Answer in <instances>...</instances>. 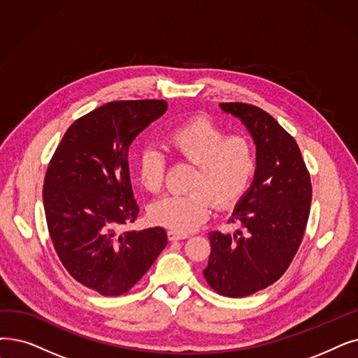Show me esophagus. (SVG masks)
Returning a JSON list of instances; mask_svg holds the SVG:
<instances>
[{
  "label": "esophagus",
  "mask_w": 358,
  "mask_h": 358,
  "mask_svg": "<svg viewBox=\"0 0 358 358\" xmlns=\"http://www.w3.org/2000/svg\"><path fill=\"white\" fill-rule=\"evenodd\" d=\"M189 238V234H185V232H178L174 229H169L168 231V240L169 241H178V240H185Z\"/></svg>",
  "instance_id": "34e87169"
}]
</instances>
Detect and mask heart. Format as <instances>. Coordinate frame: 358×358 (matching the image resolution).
<instances>
[{"instance_id": "heart-1", "label": "heart", "mask_w": 358, "mask_h": 358, "mask_svg": "<svg viewBox=\"0 0 358 358\" xmlns=\"http://www.w3.org/2000/svg\"><path fill=\"white\" fill-rule=\"evenodd\" d=\"M166 148L176 157L196 165L192 193L166 194L149 208L153 224L178 232L203 224L212 209H228L247 193L256 173V152L248 138L227 136L206 117H196L171 130ZM166 158L153 146L142 149L137 159L138 181L150 193H158L165 180Z\"/></svg>"}]
</instances>
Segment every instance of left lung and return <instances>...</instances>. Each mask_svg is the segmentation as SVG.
Returning <instances> with one entry per match:
<instances>
[{
    "mask_svg": "<svg viewBox=\"0 0 358 358\" xmlns=\"http://www.w3.org/2000/svg\"><path fill=\"white\" fill-rule=\"evenodd\" d=\"M220 106L250 131L257 166L231 216L241 229L232 236L209 232L203 275L217 294L240 299L272 285L288 269L306 231L312 182L297 142L272 115L243 102Z\"/></svg>",
    "mask_w": 358,
    "mask_h": 358,
    "instance_id": "left-lung-1",
    "label": "left lung"
}]
</instances>
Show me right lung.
I'll list each match as a JSON object with an SVG mask.
<instances>
[{
  "instance_id": "obj_1",
  "label": "right lung",
  "mask_w": 358,
  "mask_h": 358,
  "mask_svg": "<svg viewBox=\"0 0 358 358\" xmlns=\"http://www.w3.org/2000/svg\"><path fill=\"white\" fill-rule=\"evenodd\" d=\"M166 108L162 99L96 108L71 124L46 169L43 209L55 252L77 282L101 295L130 291L166 245L161 227L120 231L138 215L130 145Z\"/></svg>"
}]
</instances>
